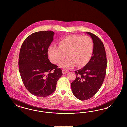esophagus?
<instances>
[{"mask_svg": "<svg viewBox=\"0 0 127 127\" xmlns=\"http://www.w3.org/2000/svg\"><path fill=\"white\" fill-rule=\"evenodd\" d=\"M62 71L63 74H65L67 73V71H66V70H65V69H63Z\"/></svg>", "mask_w": 127, "mask_h": 127, "instance_id": "34e87169", "label": "esophagus"}]
</instances>
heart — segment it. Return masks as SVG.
Listing matches in <instances>:
<instances>
[{"label": "heart", "mask_w": 127, "mask_h": 127, "mask_svg": "<svg viewBox=\"0 0 127 127\" xmlns=\"http://www.w3.org/2000/svg\"><path fill=\"white\" fill-rule=\"evenodd\" d=\"M94 47L93 41L88 36L71 35L61 38L59 47L56 45L49 47L48 55L51 62L59 64L67 56L68 58L61 63L60 66L71 68L76 65L84 66L90 60Z\"/></svg>", "instance_id": "obj_1"}]
</instances>
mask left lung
I'll return each mask as SVG.
<instances>
[{
    "label": "left lung",
    "instance_id": "8db88e82",
    "mask_svg": "<svg viewBox=\"0 0 127 127\" xmlns=\"http://www.w3.org/2000/svg\"><path fill=\"white\" fill-rule=\"evenodd\" d=\"M94 47L91 59L82 68L75 71L76 78L71 84L74 95L80 100L94 96L101 87L105 78L107 66L104 46L100 39L89 32Z\"/></svg>",
    "mask_w": 127,
    "mask_h": 127
}]
</instances>
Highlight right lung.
<instances>
[{"label":"right lung","instance_id":"right-lung-1","mask_svg":"<svg viewBox=\"0 0 127 127\" xmlns=\"http://www.w3.org/2000/svg\"><path fill=\"white\" fill-rule=\"evenodd\" d=\"M51 30L40 31L28 36L19 52L18 68L26 88L36 97H47L56 90L62 75L61 68L50 62L48 48L53 40Z\"/></svg>","mask_w":127,"mask_h":127}]
</instances>
